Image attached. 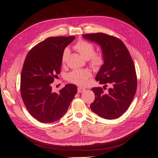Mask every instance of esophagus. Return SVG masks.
<instances>
[{
  "instance_id": "34e87169",
  "label": "esophagus",
  "mask_w": 158,
  "mask_h": 158,
  "mask_svg": "<svg viewBox=\"0 0 158 158\" xmlns=\"http://www.w3.org/2000/svg\"><path fill=\"white\" fill-rule=\"evenodd\" d=\"M85 90V89H84V88H80V87L78 88V93H82V92H84Z\"/></svg>"
}]
</instances>
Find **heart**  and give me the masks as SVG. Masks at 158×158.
<instances>
[{
  "instance_id": "obj_1",
  "label": "heart",
  "mask_w": 158,
  "mask_h": 158,
  "mask_svg": "<svg viewBox=\"0 0 158 158\" xmlns=\"http://www.w3.org/2000/svg\"><path fill=\"white\" fill-rule=\"evenodd\" d=\"M74 48L77 50L84 58L88 60L89 65L95 70H98L104 63V55L101 51L95 52V47L90 42L84 40H79L74 45ZM70 51L65 48L61 56V63L65 64L69 55ZM92 74L88 70L79 69L72 71L67 76L66 80L69 82L81 86L86 85Z\"/></svg>"
}]
</instances>
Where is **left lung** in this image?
<instances>
[{
    "label": "left lung",
    "mask_w": 158,
    "mask_h": 158,
    "mask_svg": "<svg viewBox=\"0 0 158 158\" xmlns=\"http://www.w3.org/2000/svg\"><path fill=\"white\" fill-rule=\"evenodd\" d=\"M82 36L101 45L104 64L95 80L111 88L104 92L102 88H92L94 102L90 105L92 111L106 119H114L126 112L135 98L137 77L135 64L124 43L118 38L103 33H87ZM106 89V88L103 87Z\"/></svg>",
    "instance_id": "8db88e82"
}]
</instances>
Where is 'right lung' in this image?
Here are the masks:
<instances>
[{
    "mask_svg": "<svg viewBox=\"0 0 158 158\" xmlns=\"http://www.w3.org/2000/svg\"><path fill=\"white\" fill-rule=\"evenodd\" d=\"M74 36L50 37L35 45L25 59L21 74L20 94L31 115L43 123L59 120L77 93L74 84H66L59 92L51 84L60 73L61 56Z\"/></svg>",
    "mask_w": 158,
    "mask_h": 158,
    "instance_id": "1",
    "label": "right lung"
}]
</instances>
